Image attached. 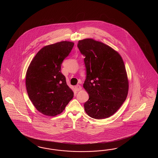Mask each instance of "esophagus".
<instances>
[{
	"label": "esophagus",
	"instance_id": "obj_1",
	"mask_svg": "<svg viewBox=\"0 0 158 158\" xmlns=\"http://www.w3.org/2000/svg\"><path fill=\"white\" fill-rule=\"evenodd\" d=\"M75 89L76 90V91H80L81 90V86L79 85H77V86H75Z\"/></svg>",
	"mask_w": 158,
	"mask_h": 158
}]
</instances>
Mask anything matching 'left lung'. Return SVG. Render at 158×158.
Returning a JSON list of instances; mask_svg holds the SVG:
<instances>
[{"instance_id": "left-lung-1", "label": "left lung", "mask_w": 158, "mask_h": 158, "mask_svg": "<svg viewBox=\"0 0 158 158\" xmlns=\"http://www.w3.org/2000/svg\"><path fill=\"white\" fill-rule=\"evenodd\" d=\"M77 47L85 57L86 79L83 87L89 98L84 104L92 118L110 117L126 100L129 81L123 59L110 46L87 38L78 42Z\"/></svg>"}]
</instances>
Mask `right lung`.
<instances>
[{"mask_svg":"<svg viewBox=\"0 0 158 158\" xmlns=\"http://www.w3.org/2000/svg\"><path fill=\"white\" fill-rule=\"evenodd\" d=\"M74 43L69 41L49 44L41 48L29 65L25 79L29 99L43 115L61 114L73 97L61 72L63 60L69 54Z\"/></svg>","mask_w":158,"mask_h":158,"instance_id":"right-lung-1","label":"right lung"}]
</instances>
